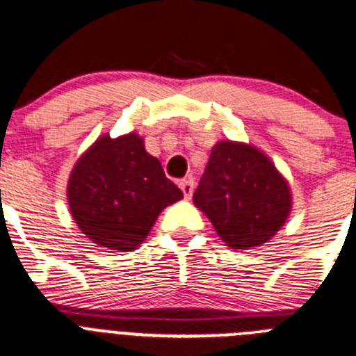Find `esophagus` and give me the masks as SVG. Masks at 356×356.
I'll return each mask as SVG.
<instances>
[{
	"label": "esophagus",
	"instance_id": "34e87169",
	"mask_svg": "<svg viewBox=\"0 0 356 356\" xmlns=\"http://www.w3.org/2000/svg\"><path fill=\"white\" fill-rule=\"evenodd\" d=\"M180 188L184 192L185 199H191L192 197V192H194V180L192 178H187V180H181L180 181Z\"/></svg>",
	"mask_w": 356,
	"mask_h": 356
}]
</instances>
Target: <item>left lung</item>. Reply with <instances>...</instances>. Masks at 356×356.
Returning <instances> with one entry per match:
<instances>
[{"mask_svg":"<svg viewBox=\"0 0 356 356\" xmlns=\"http://www.w3.org/2000/svg\"><path fill=\"white\" fill-rule=\"evenodd\" d=\"M194 204L227 245L246 250L264 245L280 231L292 197L285 178L262 152L220 141L195 188Z\"/></svg>","mask_w":356,"mask_h":356,"instance_id":"8db88e82","label":"left lung"}]
</instances>
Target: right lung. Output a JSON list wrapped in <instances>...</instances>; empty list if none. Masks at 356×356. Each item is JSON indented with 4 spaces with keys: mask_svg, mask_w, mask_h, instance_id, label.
<instances>
[{
    "mask_svg": "<svg viewBox=\"0 0 356 356\" xmlns=\"http://www.w3.org/2000/svg\"><path fill=\"white\" fill-rule=\"evenodd\" d=\"M181 197L134 133L99 138L76 162L67 184L71 215L80 231L96 245L118 252L136 248L159 213Z\"/></svg>",
    "mask_w": 356,
    "mask_h": 356,
    "instance_id": "obj_1",
    "label": "right lung"
}]
</instances>
